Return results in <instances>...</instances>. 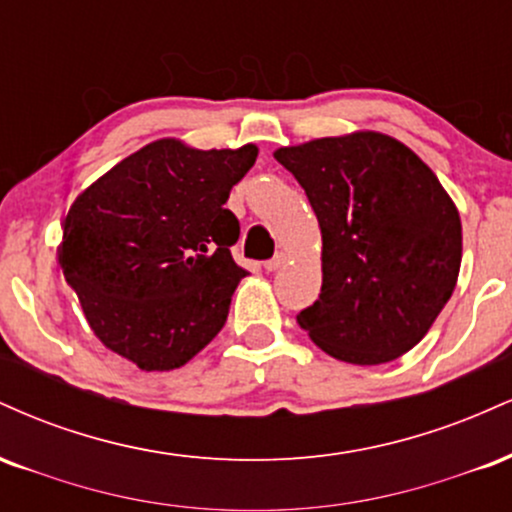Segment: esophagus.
I'll return each mask as SVG.
<instances>
[{"label": "esophagus", "mask_w": 512, "mask_h": 512, "mask_svg": "<svg viewBox=\"0 0 512 512\" xmlns=\"http://www.w3.org/2000/svg\"><path fill=\"white\" fill-rule=\"evenodd\" d=\"M286 260H289V255H286V252H276L272 260L264 262V269H267V272H276V269L284 267Z\"/></svg>", "instance_id": "obj_1"}]
</instances>
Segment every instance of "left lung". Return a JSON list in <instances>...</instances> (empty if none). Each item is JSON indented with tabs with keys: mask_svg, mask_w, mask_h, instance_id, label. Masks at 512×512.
I'll list each match as a JSON object with an SVG mask.
<instances>
[{
	"mask_svg": "<svg viewBox=\"0 0 512 512\" xmlns=\"http://www.w3.org/2000/svg\"><path fill=\"white\" fill-rule=\"evenodd\" d=\"M322 233V289L296 315L325 354L378 366L414 349L455 291L462 223L436 173L380 132L281 146Z\"/></svg>",
	"mask_w": 512,
	"mask_h": 512,
	"instance_id": "1",
	"label": "left lung"
}]
</instances>
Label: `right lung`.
I'll list each match as a JSON object with an SVG mask.
<instances>
[{
  "instance_id": "obj_1",
  "label": "right lung",
  "mask_w": 512,
  "mask_h": 512,
  "mask_svg": "<svg viewBox=\"0 0 512 512\" xmlns=\"http://www.w3.org/2000/svg\"><path fill=\"white\" fill-rule=\"evenodd\" d=\"M257 146L158 139L86 187L64 219L60 267L93 334L142 370H173L221 332L245 269L226 209Z\"/></svg>"
}]
</instances>
